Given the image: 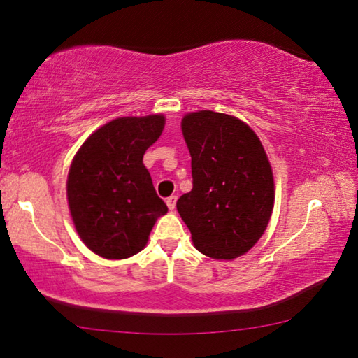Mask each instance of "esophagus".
<instances>
[{
	"label": "esophagus",
	"instance_id": "esophagus-1",
	"mask_svg": "<svg viewBox=\"0 0 358 358\" xmlns=\"http://www.w3.org/2000/svg\"><path fill=\"white\" fill-rule=\"evenodd\" d=\"M166 203H167L169 210H173V208H175V203H177V196H171V197H167Z\"/></svg>",
	"mask_w": 358,
	"mask_h": 358
}]
</instances>
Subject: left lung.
Wrapping results in <instances>:
<instances>
[{
    "label": "left lung",
    "mask_w": 358,
    "mask_h": 358,
    "mask_svg": "<svg viewBox=\"0 0 358 358\" xmlns=\"http://www.w3.org/2000/svg\"><path fill=\"white\" fill-rule=\"evenodd\" d=\"M181 131L191 153L192 189L177 210L199 251L235 259L268 226L275 203L273 172L250 126L226 113H187Z\"/></svg>",
    "instance_id": "1"
}]
</instances>
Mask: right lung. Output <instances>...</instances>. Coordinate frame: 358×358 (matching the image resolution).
<instances>
[{
    "mask_svg": "<svg viewBox=\"0 0 358 358\" xmlns=\"http://www.w3.org/2000/svg\"><path fill=\"white\" fill-rule=\"evenodd\" d=\"M162 115L112 120L90 136L72 159L68 203L77 234L106 259L143 250L156 220L167 213L143 155L159 138Z\"/></svg>",
    "mask_w": 358,
    "mask_h": 358,
    "instance_id": "add662e5",
    "label": "right lung"
}]
</instances>
